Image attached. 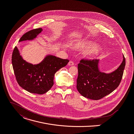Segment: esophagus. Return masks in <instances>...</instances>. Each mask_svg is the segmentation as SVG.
<instances>
[{"instance_id":"esophagus-1","label":"esophagus","mask_w":134,"mask_h":134,"mask_svg":"<svg viewBox=\"0 0 134 134\" xmlns=\"http://www.w3.org/2000/svg\"><path fill=\"white\" fill-rule=\"evenodd\" d=\"M74 65V63L73 62H72V61H70V62L68 63L69 66H73Z\"/></svg>"}]
</instances>
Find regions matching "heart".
<instances>
[{
  "mask_svg": "<svg viewBox=\"0 0 134 134\" xmlns=\"http://www.w3.org/2000/svg\"><path fill=\"white\" fill-rule=\"evenodd\" d=\"M97 45L90 41H79L74 44V47L76 49L81 50H91L88 52L89 57L98 55L100 53V50L98 48H96Z\"/></svg>",
  "mask_w": 134,
  "mask_h": 134,
  "instance_id": "b5f03b06",
  "label": "heart"
}]
</instances>
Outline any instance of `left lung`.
<instances>
[{
	"label": "left lung",
	"mask_w": 134,
	"mask_h": 134,
	"mask_svg": "<svg viewBox=\"0 0 134 134\" xmlns=\"http://www.w3.org/2000/svg\"><path fill=\"white\" fill-rule=\"evenodd\" d=\"M99 60H84L78 64L76 88L84 97L98 100L109 94L119 86L126 65L123 60L119 67L110 73L101 72L98 67Z\"/></svg>",
	"instance_id": "8db88e82"
}]
</instances>
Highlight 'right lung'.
Here are the masks:
<instances>
[{"mask_svg":"<svg viewBox=\"0 0 134 134\" xmlns=\"http://www.w3.org/2000/svg\"><path fill=\"white\" fill-rule=\"evenodd\" d=\"M42 31V28L29 31L22 36L19 42L33 40ZM69 62L67 59L47 55L40 63L33 65L23 60L16 46L12 57V66L19 86L30 93L40 94L50 90L54 83L55 73Z\"/></svg>","mask_w":134,"mask_h":134,"instance_id":"add662e5","label":"right lung"}]
</instances>
